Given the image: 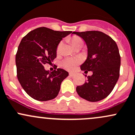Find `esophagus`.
Masks as SVG:
<instances>
[{"mask_svg": "<svg viewBox=\"0 0 135 135\" xmlns=\"http://www.w3.org/2000/svg\"><path fill=\"white\" fill-rule=\"evenodd\" d=\"M69 75L70 76V77H74V76L76 75V74H75V73H72V72H71V73H69Z\"/></svg>", "mask_w": 135, "mask_h": 135, "instance_id": "1", "label": "esophagus"}]
</instances>
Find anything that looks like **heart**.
<instances>
[{"mask_svg":"<svg viewBox=\"0 0 135 135\" xmlns=\"http://www.w3.org/2000/svg\"><path fill=\"white\" fill-rule=\"evenodd\" d=\"M82 40L78 37H73L71 39L72 45L75 46L79 43L81 42ZM80 58L77 57H68L64 58L61 62V65L64 69L69 71H72L80 63Z\"/></svg>","mask_w":135,"mask_h":135,"instance_id":"heart-1","label":"heart"}]
</instances>
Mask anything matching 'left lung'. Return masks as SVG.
Masks as SVG:
<instances>
[{"label":"left lung","instance_id":"left-lung-1","mask_svg":"<svg viewBox=\"0 0 135 135\" xmlns=\"http://www.w3.org/2000/svg\"><path fill=\"white\" fill-rule=\"evenodd\" d=\"M73 34L81 37L88 47V57L80 69L93 72L84 84L77 86V94L90 102L101 101L110 94L119 77L121 58L117 45L112 37L102 32H73Z\"/></svg>","mask_w":135,"mask_h":135}]
</instances>
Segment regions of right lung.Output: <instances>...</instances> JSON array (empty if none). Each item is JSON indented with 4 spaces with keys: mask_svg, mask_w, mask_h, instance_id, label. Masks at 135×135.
Returning a JSON list of instances; mask_svg holds the SVG:
<instances>
[{
    "mask_svg": "<svg viewBox=\"0 0 135 135\" xmlns=\"http://www.w3.org/2000/svg\"><path fill=\"white\" fill-rule=\"evenodd\" d=\"M71 32L40 27L21 40L16 56L17 76L22 88L32 98L46 101L58 95L68 73L60 68L49 72L44 66L56 58L58 44L62 37Z\"/></svg>",
    "mask_w": 135,
    "mask_h": 135,
    "instance_id": "1",
    "label": "right lung"
}]
</instances>
